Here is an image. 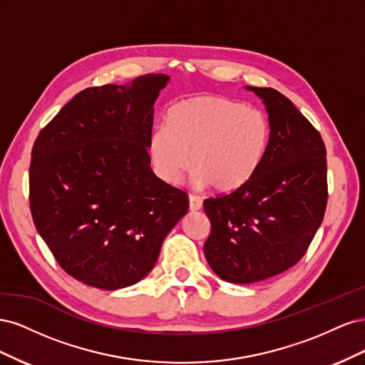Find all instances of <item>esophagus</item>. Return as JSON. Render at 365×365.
I'll return each instance as SVG.
<instances>
[{
  "label": "esophagus",
  "instance_id": "1",
  "mask_svg": "<svg viewBox=\"0 0 365 365\" xmlns=\"http://www.w3.org/2000/svg\"><path fill=\"white\" fill-rule=\"evenodd\" d=\"M202 207V200L200 196L196 195H190L189 196V208L192 210V212H196V210H201Z\"/></svg>",
  "mask_w": 365,
  "mask_h": 365
}]
</instances>
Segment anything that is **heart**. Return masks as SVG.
Masks as SVG:
<instances>
[{"label":"heart","mask_w":365,"mask_h":365,"mask_svg":"<svg viewBox=\"0 0 365 365\" xmlns=\"http://www.w3.org/2000/svg\"><path fill=\"white\" fill-rule=\"evenodd\" d=\"M269 140V121L259 109L207 94L173 105L165 125L152 129L148 152L165 182L178 181L192 160L196 184L231 193L256 175Z\"/></svg>","instance_id":"1"}]
</instances>
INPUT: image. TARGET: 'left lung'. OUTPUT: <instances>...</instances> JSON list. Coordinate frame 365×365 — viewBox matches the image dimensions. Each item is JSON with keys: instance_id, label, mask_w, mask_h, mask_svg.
Returning <instances> with one entry per match:
<instances>
[{"instance_id": "left-lung-1", "label": "left lung", "mask_w": 365, "mask_h": 365, "mask_svg": "<svg viewBox=\"0 0 365 365\" xmlns=\"http://www.w3.org/2000/svg\"><path fill=\"white\" fill-rule=\"evenodd\" d=\"M248 90L267 106L268 152L242 189L204 201L212 224L205 259L231 283L269 279L300 262L327 205L326 146L319 132L277 90Z\"/></svg>"}]
</instances>
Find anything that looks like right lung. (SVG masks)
I'll use <instances>...</instances> for the list:
<instances>
[{"label": "right lung", "mask_w": 365, "mask_h": 365, "mask_svg": "<svg viewBox=\"0 0 365 365\" xmlns=\"http://www.w3.org/2000/svg\"><path fill=\"white\" fill-rule=\"evenodd\" d=\"M168 82L165 74H145L130 85L86 88L33 145V222L59 267L93 288L113 291L146 277L189 210L187 193L150 169L153 103Z\"/></svg>", "instance_id": "add662e5"}]
</instances>
